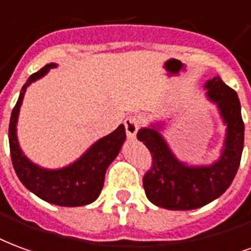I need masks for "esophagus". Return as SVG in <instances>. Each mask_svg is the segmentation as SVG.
Wrapping results in <instances>:
<instances>
[{
  "label": "esophagus",
  "instance_id": "obj_1",
  "mask_svg": "<svg viewBox=\"0 0 251 251\" xmlns=\"http://www.w3.org/2000/svg\"><path fill=\"white\" fill-rule=\"evenodd\" d=\"M124 127H126V132H127L128 139H135L136 133L139 129V120L133 116H129L124 120Z\"/></svg>",
  "mask_w": 251,
  "mask_h": 251
}]
</instances>
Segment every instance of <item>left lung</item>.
Returning a JSON list of instances; mask_svg holds the SVG:
<instances>
[{"label":"left lung","mask_w":251,"mask_h":251,"mask_svg":"<svg viewBox=\"0 0 251 251\" xmlns=\"http://www.w3.org/2000/svg\"><path fill=\"white\" fill-rule=\"evenodd\" d=\"M207 99L218 107L226 124V136L221 156L211 164L188 166L180 162L164 140L160 131L164 123L140 128L138 139L152 155V167L143 178L150 202L167 210H194L219 198L238 171L243 150L245 124L237 92L219 76L204 84Z\"/></svg>","instance_id":"obj_1"}]
</instances>
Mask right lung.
<instances>
[{
    "label": "right lung",
    "instance_id": "obj_1",
    "mask_svg": "<svg viewBox=\"0 0 251 251\" xmlns=\"http://www.w3.org/2000/svg\"><path fill=\"white\" fill-rule=\"evenodd\" d=\"M57 67L50 63L41 68L24 84L17 103L14 105L9 123V146L14 171L21 183L45 202L64 206L77 207L95 202L101 193L104 176L109 164L120 152V148L126 140V128L120 124L113 132L99 139L87 151L72 164L57 170H48L30 162L23 150L20 148L17 139V120L20 108L23 104L26 88L38 78L44 77L49 69Z\"/></svg>",
    "mask_w": 251,
    "mask_h": 251
}]
</instances>
